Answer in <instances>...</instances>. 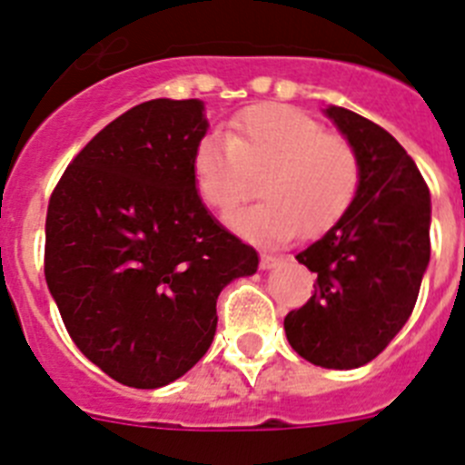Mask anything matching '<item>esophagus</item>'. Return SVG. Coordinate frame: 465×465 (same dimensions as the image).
<instances>
[{
  "label": "esophagus",
  "instance_id": "obj_1",
  "mask_svg": "<svg viewBox=\"0 0 465 465\" xmlns=\"http://www.w3.org/2000/svg\"><path fill=\"white\" fill-rule=\"evenodd\" d=\"M279 265L277 256H270V253H262L261 256V270H274Z\"/></svg>",
  "mask_w": 465,
  "mask_h": 465
}]
</instances>
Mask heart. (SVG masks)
Segmentation results:
<instances>
[{
    "label": "heart",
    "mask_w": 465,
    "mask_h": 465,
    "mask_svg": "<svg viewBox=\"0 0 465 465\" xmlns=\"http://www.w3.org/2000/svg\"><path fill=\"white\" fill-rule=\"evenodd\" d=\"M261 188V203L230 213L237 235L262 244L314 237L342 219L359 191V158L338 134L293 106L262 104L207 134L193 151L197 197L230 212Z\"/></svg>",
    "instance_id": "b5f03b06"
}]
</instances>
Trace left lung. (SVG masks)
Here are the masks:
<instances>
[{
    "instance_id": "1",
    "label": "left lung",
    "mask_w": 465,
    "mask_h": 465,
    "mask_svg": "<svg viewBox=\"0 0 465 465\" xmlns=\"http://www.w3.org/2000/svg\"><path fill=\"white\" fill-rule=\"evenodd\" d=\"M359 158V191L342 219L300 252L314 295L283 319L291 347L332 371L371 363L398 335L430 261V193L384 127L342 106L323 109Z\"/></svg>"
}]
</instances>
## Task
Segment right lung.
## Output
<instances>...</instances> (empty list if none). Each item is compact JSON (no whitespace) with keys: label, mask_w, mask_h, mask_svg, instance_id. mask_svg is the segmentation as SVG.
Here are the masks:
<instances>
[{"label":"right lung","mask_w":465,"mask_h":465,"mask_svg":"<svg viewBox=\"0 0 465 465\" xmlns=\"http://www.w3.org/2000/svg\"><path fill=\"white\" fill-rule=\"evenodd\" d=\"M204 102L133 106L84 146L46 213L48 291L74 344L111 380L160 389L207 354L216 300L258 253L197 197Z\"/></svg>","instance_id":"obj_1"}]
</instances>
